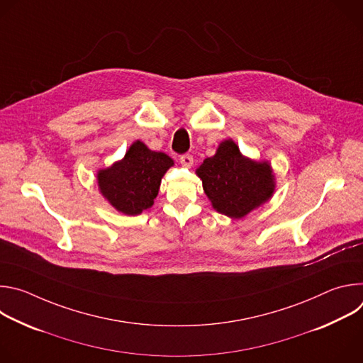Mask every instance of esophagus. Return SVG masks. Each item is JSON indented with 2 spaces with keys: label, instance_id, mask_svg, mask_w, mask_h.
<instances>
[{
  "label": "esophagus",
  "instance_id": "1",
  "mask_svg": "<svg viewBox=\"0 0 363 363\" xmlns=\"http://www.w3.org/2000/svg\"><path fill=\"white\" fill-rule=\"evenodd\" d=\"M179 162H181V165H182V167H185V168H191V167L194 165V158H192V155H189V153L182 155L181 160H179Z\"/></svg>",
  "mask_w": 363,
  "mask_h": 363
}]
</instances>
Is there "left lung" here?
Masks as SVG:
<instances>
[{"label":"left lung","instance_id":"1","mask_svg":"<svg viewBox=\"0 0 363 363\" xmlns=\"http://www.w3.org/2000/svg\"><path fill=\"white\" fill-rule=\"evenodd\" d=\"M196 175L214 210L234 220L267 202L276 188L270 164L245 158L231 139L220 143L214 157L201 164Z\"/></svg>","mask_w":363,"mask_h":363}]
</instances>
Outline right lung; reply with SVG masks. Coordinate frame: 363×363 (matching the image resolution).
Listing matches in <instances>:
<instances>
[{
  "mask_svg": "<svg viewBox=\"0 0 363 363\" xmlns=\"http://www.w3.org/2000/svg\"><path fill=\"white\" fill-rule=\"evenodd\" d=\"M172 165L167 153L150 150L136 140L122 161L97 172L99 189L119 213L139 216L153 205L161 179Z\"/></svg>",
  "mask_w": 363,
  "mask_h": 363,
  "instance_id": "1",
  "label": "right lung"
}]
</instances>
